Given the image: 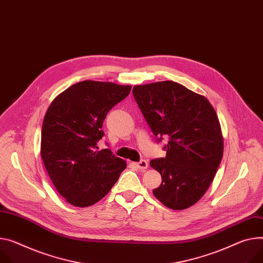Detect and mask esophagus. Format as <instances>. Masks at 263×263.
<instances>
[{
	"label": "esophagus",
	"mask_w": 263,
	"mask_h": 263,
	"mask_svg": "<svg viewBox=\"0 0 263 263\" xmlns=\"http://www.w3.org/2000/svg\"><path fill=\"white\" fill-rule=\"evenodd\" d=\"M135 165H136L139 170H146V168L148 167V163H147V161H145V160H141L140 162L135 163Z\"/></svg>",
	"instance_id": "obj_1"
}]
</instances>
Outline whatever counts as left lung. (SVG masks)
Here are the masks:
<instances>
[{"label": "left lung", "instance_id": "left-lung-1", "mask_svg": "<svg viewBox=\"0 0 263 263\" xmlns=\"http://www.w3.org/2000/svg\"><path fill=\"white\" fill-rule=\"evenodd\" d=\"M133 93L158 140L170 139L165 158L149 162L162 177L153 194L168 209H189L206 193L223 156L216 110L204 96L173 81L136 85Z\"/></svg>", "mask_w": 263, "mask_h": 263}]
</instances>
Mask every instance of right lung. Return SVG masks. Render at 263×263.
I'll return each instance as SVG.
<instances>
[{"label":"right lung","instance_id":"1","mask_svg":"<svg viewBox=\"0 0 263 263\" xmlns=\"http://www.w3.org/2000/svg\"><path fill=\"white\" fill-rule=\"evenodd\" d=\"M130 85L86 80L58 95L42 124L41 157L59 194L87 208L104 198L126 168L109 149L98 151L107 112L130 92Z\"/></svg>","mask_w":263,"mask_h":263}]
</instances>
